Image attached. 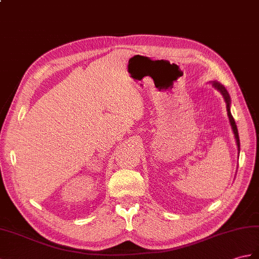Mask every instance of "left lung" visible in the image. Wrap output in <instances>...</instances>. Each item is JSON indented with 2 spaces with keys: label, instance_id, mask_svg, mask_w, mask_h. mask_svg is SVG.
I'll return each instance as SVG.
<instances>
[{
  "label": "left lung",
  "instance_id": "obj_1",
  "mask_svg": "<svg viewBox=\"0 0 259 259\" xmlns=\"http://www.w3.org/2000/svg\"><path fill=\"white\" fill-rule=\"evenodd\" d=\"M212 83V86L216 89L219 90V92L222 94V96L224 97V100L226 102V110H227V116H228V119H230V123L232 125V130H233V134H234V137H235V140H236V144H237V151H238V154H239V151H240V144H239V137H238V130H237V127H236V123H235V120H234L232 113H231V97H230V94H228V92L226 90V88L222 85L221 82L216 81V80H213V81H209Z\"/></svg>",
  "mask_w": 259,
  "mask_h": 259
}]
</instances>
